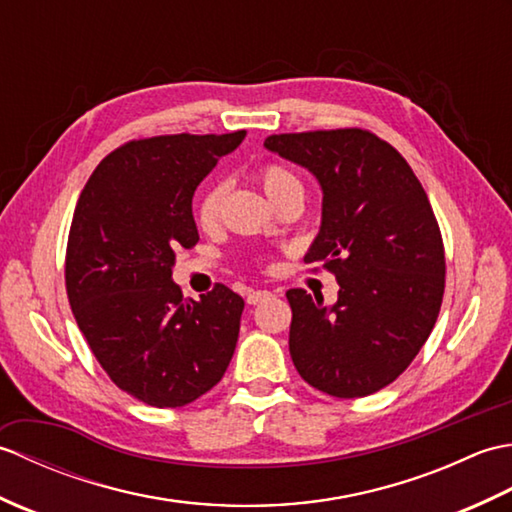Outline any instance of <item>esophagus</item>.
Returning a JSON list of instances; mask_svg holds the SVG:
<instances>
[{"instance_id":"esophagus-1","label":"esophagus","mask_w":512,"mask_h":512,"mask_svg":"<svg viewBox=\"0 0 512 512\" xmlns=\"http://www.w3.org/2000/svg\"><path fill=\"white\" fill-rule=\"evenodd\" d=\"M268 297H270L268 290H253V292H248V295H246V303H248V306H257V303H262Z\"/></svg>"}]
</instances>
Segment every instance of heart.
Segmentation results:
<instances>
[{
  "label": "heart",
  "mask_w": 512,
  "mask_h": 512,
  "mask_svg": "<svg viewBox=\"0 0 512 512\" xmlns=\"http://www.w3.org/2000/svg\"><path fill=\"white\" fill-rule=\"evenodd\" d=\"M259 184L266 191L270 200H277L281 193H286L292 187H301L295 173H290L286 167L279 165H266L257 173ZM220 204H222V187H209L195 204V220H198L200 228L204 231H211L215 228L217 220H220Z\"/></svg>",
  "instance_id": "1"
}]
</instances>
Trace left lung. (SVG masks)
Listing matches in <instances>:
<instances>
[{"mask_svg": "<svg viewBox=\"0 0 512 512\" xmlns=\"http://www.w3.org/2000/svg\"><path fill=\"white\" fill-rule=\"evenodd\" d=\"M264 147L317 178L321 226L306 262L339 281L332 306L286 292L292 363L323 394H374L416 358L442 306L444 248L427 193L407 160L365 129L279 134Z\"/></svg>", "mask_w": 512, "mask_h": 512, "instance_id": "left-lung-1", "label": "left lung"}]
</instances>
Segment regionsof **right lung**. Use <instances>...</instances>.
Wrapping results in <instances>:
<instances>
[{
    "mask_svg": "<svg viewBox=\"0 0 512 512\" xmlns=\"http://www.w3.org/2000/svg\"><path fill=\"white\" fill-rule=\"evenodd\" d=\"M246 132L134 140L94 169L76 202L65 288L79 330L116 387L184 407L220 383L244 299L215 286L182 299L176 250L198 244L193 193Z\"/></svg>",
    "mask_w": 512,
    "mask_h": 512,
    "instance_id": "right-lung-1",
    "label": "right lung"
}]
</instances>
